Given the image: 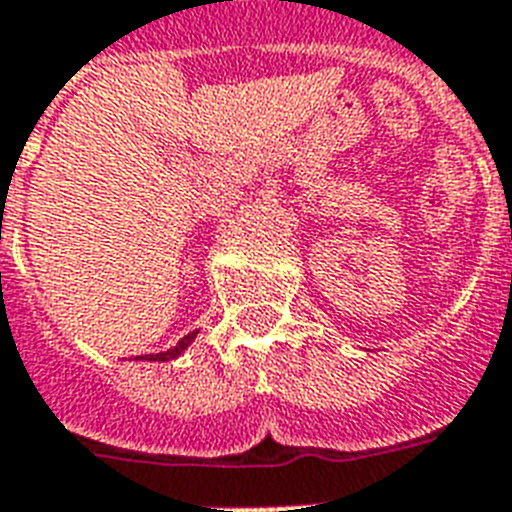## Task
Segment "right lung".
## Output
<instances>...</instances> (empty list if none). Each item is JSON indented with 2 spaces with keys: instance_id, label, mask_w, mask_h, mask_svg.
Segmentation results:
<instances>
[{
  "instance_id": "add662e5",
  "label": "right lung",
  "mask_w": 512,
  "mask_h": 512,
  "mask_svg": "<svg viewBox=\"0 0 512 512\" xmlns=\"http://www.w3.org/2000/svg\"><path fill=\"white\" fill-rule=\"evenodd\" d=\"M194 336H197V331H191V334H186L184 339H181V342H178L176 347H173V350L157 352V355H144V357H139V360H160V363H165V360H176V357L181 355V352H184L191 342H194Z\"/></svg>"
}]
</instances>
